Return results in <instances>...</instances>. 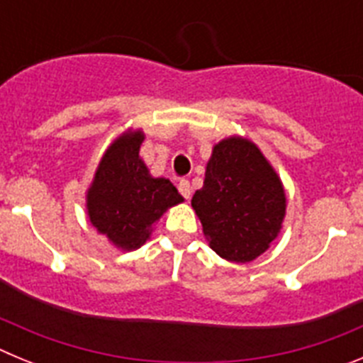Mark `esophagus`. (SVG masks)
I'll list each match as a JSON object with an SVG mask.
<instances>
[{"label": "esophagus", "instance_id": "obj_1", "mask_svg": "<svg viewBox=\"0 0 363 363\" xmlns=\"http://www.w3.org/2000/svg\"><path fill=\"white\" fill-rule=\"evenodd\" d=\"M178 191H179V194H182V196L185 198V200H189V198H191L192 189H191V184H189L187 179H179V182H178Z\"/></svg>", "mask_w": 363, "mask_h": 363}]
</instances>
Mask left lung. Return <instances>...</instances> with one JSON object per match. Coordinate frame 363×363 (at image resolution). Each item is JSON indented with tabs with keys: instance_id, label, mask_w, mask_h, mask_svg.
<instances>
[{
	"instance_id": "obj_1",
	"label": "left lung",
	"mask_w": 363,
	"mask_h": 363,
	"mask_svg": "<svg viewBox=\"0 0 363 363\" xmlns=\"http://www.w3.org/2000/svg\"><path fill=\"white\" fill-rule=\"evenodd\" d=\"M191 205L211 249L227 262L247 264L278 238L287 196L259 147L249 138L229 136L213 145L203 187Z\"/></svg>"
}]
</instances>
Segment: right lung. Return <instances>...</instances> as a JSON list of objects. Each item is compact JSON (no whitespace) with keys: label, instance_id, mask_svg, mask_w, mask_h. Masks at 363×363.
<instances>
[{"label":"right lung","instance_id":"right-lung-1","mask_svg":"<svg viewBox=\"0 0 363 363\" xmlns=\"http://www.w3.org/2000/svg\"><path fill=\"white\" fill-rule=\"evenodd\" d=\"M142 129L127 130L107 147L85 192L91 225L118 251H136L152 234L156 221L184 196L163 176H152L140 156Z\"/></svg>","mask_w":363,"mask_h":363}]
</instances>
